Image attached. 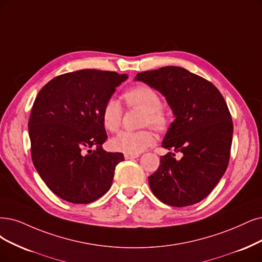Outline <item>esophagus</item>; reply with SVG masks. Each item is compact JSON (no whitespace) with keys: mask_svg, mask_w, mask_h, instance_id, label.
Wrapping results in <instances>:
<instances>
[{"mask_svg":"<svg viewBox=\"0 0 262 262\" xmlns=\"http://www.w3.org/2000/svg\"><path fill=\"white\" fill-rule=\"evenodd\" d=\"M124 158H125L126 160L137 159V158H139V154H124Z\"/></svg>","mask_w":262,"mask_h":262,"instance_id":"obj_1","label":"esophagus"}]
</instances>
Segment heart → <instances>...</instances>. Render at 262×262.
I'll list each match as a JSON object with an SVG mask.
<instances>
[{
	"label": "heart",
	"mask_w": 262,
	"mask_h": 262,
	"mask_svg": "<svg viewBox=\"0 0 262 262\" xmlns=\"http://www.w3.org/2000/svg\"><path fill=\"white\" fill-rule=\"evenodd\" d=\"M125 100L130 108L144 112L142 126H151L158 132H165L170 124L169 114L162 108L160 94L148 85H139L126 92ZM123 109L121 102L110 98L105 101L101 111L103 127L111 133L118 132L122 123ZM156 141V136L149 129L139 132H122L110 140V147L125 154H139Z\"/></svg>",
	"instance_id": "1"
}]
</instances>
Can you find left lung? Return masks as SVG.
I'll use <instances>...</instances> for the list:
<instances>
[{
	"label": "left lung",
	"instance_id": "8db88e82",
	"mask_svg": "<svg viewBox=\"0 0 262 262\" xmlns=\"http://www.w3.org/2000/svg\"><path fill=\"white\" fill-rule=\"evenodd\" d=\"M141 81L160 92L175 116L162 147L175 153L161 157L149 185L161 202L175 207L205 199L228 167L233 123L224 97L203 77L180 67L140 72Z\"/></svg>",
	"mask_w": 262,
	"mask_h": 262
}]
</instances>
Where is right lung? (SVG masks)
<instances>
[{
  "label": "right lung",
  "mask_w": 262,
  "mask_h": 262,
  "mask_svg": "<svg viewBox=\"0 0 262 262\" xmlns=\"http://www.w3.org/2000/svg\"><path fill=\"white\" fill-rule=\"evenodd\" d=\"M127 79V74L85 69L56 76L37 94L28 124L31 157L57 196L89 204L110 189L124 156L102 149L108 136L101 111ZM92 146L94 151L88 150Z\"/></svg>",
  "instance_id": "right-lung-1"
}]
</instances>
